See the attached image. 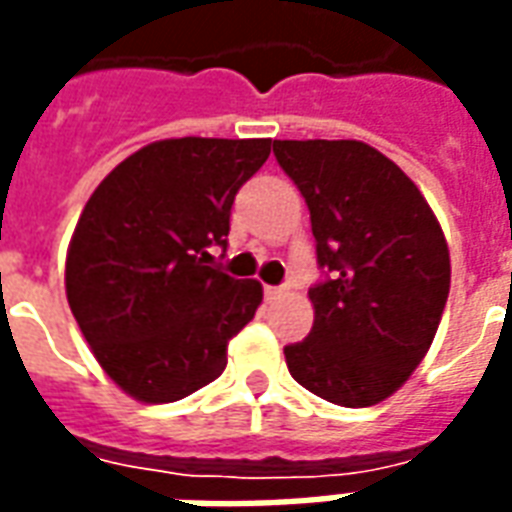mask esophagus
<instances>
[{
	"instance_id": "34e87169",
	"label": "esophagus",
	"mask_w": 512,
	"mask_h": 512,
	"mask_svg": "<svg viewBox=\"0 0 512 512\" xmlns=\"http://www.w3.org/2000/svg\"><path fill=\"white\" fill-rule=\"evenodd\" d=\"M282 293H285V288H277V285H266V299L268 301L282 299Z\"/></svg>"
}]
</instances>
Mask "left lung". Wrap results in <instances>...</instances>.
<instances>
[{"instance_id": "1", "label": "left lung", "mask_w": 512, "mask_h": 512, "mask_svg": "<svg viewBox=\"0 0 512 512\" xmlns=\"http://www.w3.org/2000/svg\"><path fill=\"white\" fill-rule=\"evenodd\" d=\"M310 208L315 323L285 348L290 376L345 408L376 406L428 354L450 293V249L428 200L395 161L356 139H274Z\"/></svg>"}]
</instances>
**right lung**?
<instances>
[{
    "instance_id": "right-lung-1",
    "label": "right lung",
    "mask_w": 512,
    "mask_h": 512,
    "mask_svg": "<svg viewBox=\"0 0 512 512\" xmlns=\"http://www.w3.org/2000/svg\"><path fill=\"white\" fill-rule=\"evenodd\" d=\"M271 139H161L120 161L73 230L65 293L98 365L126 395L172 403L222 376L227 343L263 301L211 266L238 189Z\"/></svg>"
}]
</instances>
